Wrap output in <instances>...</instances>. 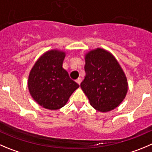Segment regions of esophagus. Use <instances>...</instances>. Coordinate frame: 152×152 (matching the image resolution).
Masks as SVG:
<instances>
[{"instance_id":"obj_1","label":"esophagus","mask_w":152,"mask_h":152,"mask_svg":"<svg viewBox=\"0 0 152 152\" xmlns=\"http://www.w3.org/2000/svg\"><path fill=\"white\" fill-rule=\"evenodd\" d=\"M81 78H80V77H78V78L77 79V80H76V82H77V83H78L79 85L80 84V83H81Z\"/></svg>"}]
</instances>
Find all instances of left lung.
Masks as SVG:
<instances>
[{
	"label": "left lung",
	"instance_id": "obj_1",
	"mask_svg": "<svg viewBox=\"0 0 152 152\" xmlns=\"http://www.w3.org/2000/svg\"><path fill=\"white\" fill-rule=\"evenodd\" d=\"M84 80L80 83L91 106L106 113L116 108L128 92L127 77L110 52L101 48L85 54Z\"/></svg>",
	"mask_w": 152,
	"mask_h": 152
}]
</instances>
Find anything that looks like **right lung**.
<instances>
[{"label":"right lung","mask_w":152,"mask_h":152,"mask_svg":"<svg viewBox=\"0 0 152 152\" xmlns=\"http://www.w3.org/2000/svg\"><path fill=\"white\" fill-rule=\"evenodd\" d=\"M66 52L52 49L44 53L34 65L28 76L29 92L37 104L55 110L66 104L79 85L63 68Z\"/></svg>","instance_id":"right-lung-1"}]
</instances>
